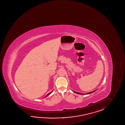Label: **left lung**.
<instances>
[{
	"label": "left lung",
	"mask_w": 125,
	"mask_h": 125,
	"mask_svg": "<svg viewBox=\"0 0 125 125\" xmlns=\"http://www.w3.org/2000/svg\"><path fill=\"white\" fill-rule=\"evenodd\" d=\"M96 90H95V91H94L91 92H89V93H87V94H91L92 93H94V92L96 91ZM74 93H76V94H81V93H78V92H76L73 91Z\"/></svg>",
	"instance_id": "left-lung-1"
}]
</instances>
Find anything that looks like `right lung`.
<instances>
[{
    "instance_id": "obj_1",
    "label": "right lung",
    "mask_w": 125,
    "mask_h": 125,
    "mask_svg": "<svg viewBox=\"0 0 125 125\" xmlns=\"http://www.w3.org/2000/svg\"><path fill=\"white\" fill-rule=\"evenodd\" d=\"M52 92H53V91H52L51 92H50V93H49V94H47V95H46V97H47V96H48V95H49L50 94H51V93H52Z\"/></svg>"
}]
</instances>
